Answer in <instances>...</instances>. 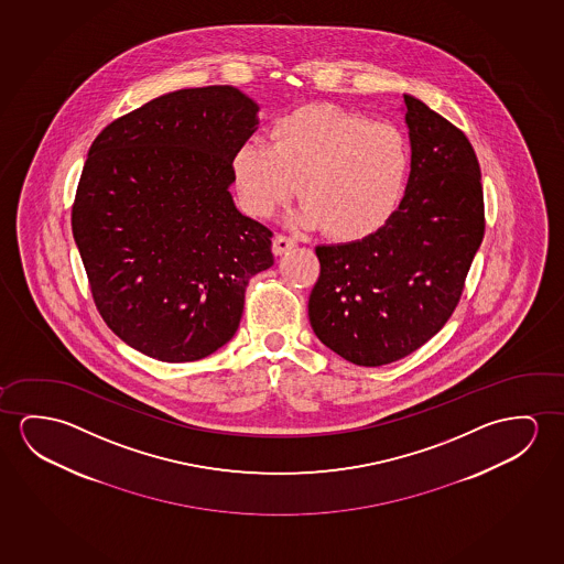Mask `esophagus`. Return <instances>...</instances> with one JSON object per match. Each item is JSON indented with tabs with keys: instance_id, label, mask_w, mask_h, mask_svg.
<instances>
[{
	"instance_id": "esophagus-1",
	"label": "esophagus",
	"mask_w": 564,
	"mask_h": 564,
	"mask_svg": "<svg viewBox=\"0 0 564 564\" xmlns=\"http://www.w3.org/2000/svg\"><path fill=\"white\" fill-rule=\"evenodd\" d=\"M296 246V240L293 236L278 235L273 240V253L275 256H283L285 251L293 250Z\"/></svg>"
}]
</instances>
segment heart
<instances>
[{"instance_id": "b5f03b06", "label": "heart", "mask_w": 564, "mask_h": 564, "mask_svg": "<svg viewBox=\"0 0 564 564\" xmlns=\"http://www.w3.org/2000/svg\"><path fill=\"white\" fill-rule=\"evenodd\" d=\"M410 167L402 130L334 105L279 117L269 144L248 142L232 158L236 191L251 217H271L295 195V220L338 240L375 232L397 207Z\"/></svg>"}]
</instances>
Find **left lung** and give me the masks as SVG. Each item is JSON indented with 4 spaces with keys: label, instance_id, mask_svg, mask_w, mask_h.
Masks as SVG:
<instances>
[{
    "label": "left lung",
    "instance_id": "obj_1",
    "mask_svg": "<svg viewBox=\"0 0 564 564\" xmlns=\"http://www.w3.org/2000/svg\"><path fill=\"white\" fill-rule=\"evenodd\" d=\"M412 170L375 235L318 246L314 334L349 364L381 367L434 338L457 308L485 236L480 165L463 130L404 96Z\"/></svg>",
    "mask_w": 564,
    "mask_h": 564
}]
</instances>
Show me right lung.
Returning <instances> with one entry per match:
<instances>
[{
  "label": "right lung",
  "mask_w": 564,
  "mask_h": 564,
  "mask_svg": "<svg viewBox=\"0 0 564 564\" xmlns=\"http://www.w3.org/2000/svg\"><path fill=\"white\" fill-rule=\"evenodd\" d=\"M256 113L236 87H189L122 115L89 148L72 232L101 318L144 356L217 351L238 329L248 279L273 265V232L228 191Z\"/></svg>",
  "instance_id": "obj_1"
}]
</instances>
